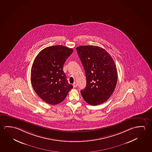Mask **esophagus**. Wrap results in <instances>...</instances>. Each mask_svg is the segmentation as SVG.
Listing matches in <instances>:
<instances>
[{
  "label": "esophagus",
  "instance_id": "34e87169",
  "mask_svg": "<svg viewBox=\"0 0 152 152\" xmlns=\"http://www.w3.org/2000/svg\"><path fill=\"white\" fill-rule=\"evenodd\" d=\"M72 85H73V87H76L77 86V84L76 83H74L72 84Z\"/></svg>",
  "mask_w": 152,
  "mask_h": 152
}]
</instances>
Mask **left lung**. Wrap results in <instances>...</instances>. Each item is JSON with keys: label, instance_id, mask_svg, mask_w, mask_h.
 Returning <instances> with one entry per match:
<instances>
[{"label": "left lung", "instance_id": "left-lung-1", "mask_svg": "<svg viewBox=\"0 0 152 152\" xmlns=\"http://www.w3.org/2000/svg\"><path fill=\"white\" fill-rule=\"evenodd\" d=\"M76 50L86 77V86L80 91L83 97L89 104H101L109 99L117 85L115 61L107 51L98 46H80Z\"/></svg>", "mask_w": 152, "mask_h": 152}]
</instances>
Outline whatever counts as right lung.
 <instances>
[{
    "mask_svg": "<svg viewBox=\"0 0 152 152\" xmlns=\"http://www.w3.org/2000/svg\"><path fill=\"white\" fill-rule=\"evenodd\" d=\"M72 52V49L65 46H51L41 51L34 60L31 84L37 95L48 104L60 103L73 88L63 71L64 63Z\"/></svg>",
    "mask_w": 152,
    "mask_h": 152,
    "instance_id": "1",
    "label": "right lung"
}]
</instances>
